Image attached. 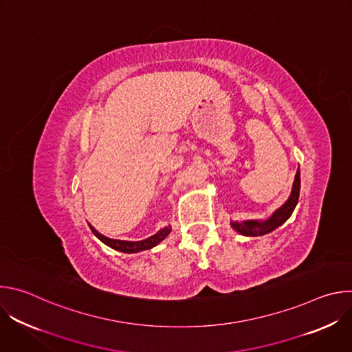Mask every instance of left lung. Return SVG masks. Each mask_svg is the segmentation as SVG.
<instances>
[{
    "label": "left lung",
    "instance_id": "left-lung-1",
    "mask_svg": "<svg viewBox=\"0 0 352 352\" xmlns=\"http://www.w3.org/2000/svg\"><path fill=\"white\" fill-rule=\"evenodd\" d=\"M299 189H300V177H299V170L295 174V179H294V185H292V190L291 195L288 197L287 202L278 208L272 217H269L267 220H246V221H231L232 228L246 236H259V235H265L272 232L273 230H276L277 227H280L281 224H284L289 216L292 214L296 204H298V197H299Z\"/></svg>",
    "mask_w": 352,
    "mask_h": 352
}]
</instances>
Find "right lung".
Returning <instances> with one entry per match:
<instances>
[{"mask_svg":"<svg viewBox=\"0 0 352 352\" xmlns=\"http://www.w3.org/2000/svg\"><path fill=\"white\" fill-rule=\"evenodd\" d=\"M89 227H90L91 232L103 243H106L107 246H110L116 250H120V252H124V254H136V252H142V250H146V249H152L171 232V227H164L157 234L148 236L143 241H121V239H111V238L102 235L100 232H97L90 224H89Z\"/></svg>","mask_w":352,"mask_h":352,"instance_id":"right-lung-1","label":"right lung"}]
</instances>
